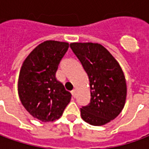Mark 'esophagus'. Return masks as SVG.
<instances>
[{"mask_svg": "<svg viewBox=\"0 0 149 149\" xmlns=\"http://www.w3.org/2000/svg\"><path fill=\"white\" fill-rule=\"evenodd\" d=\"M72 95V97H75V96H76V90H72L71 92Z\"/></svg>", "mask_w": 149, "mask_h": 149, "instance_id": "obj_1", "label": "esophagus"}]
</instances>
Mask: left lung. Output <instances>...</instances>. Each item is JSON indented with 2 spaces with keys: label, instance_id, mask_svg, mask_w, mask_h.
<instances>
[{
  "label": "left lung",
  "instance_id": "obj_1",
  "mask_svg": "<svg viewBox=\"0 0 149 149\" xmlns=\"http://www.w3.org/2000/svg\"><path fill=\"white\" fill-rule=\"evenodd\" d=\"M70 48L89 79L90 103L81 109V118L94 126L105 125L125 106L127 85L121 67L100 44L71 43Z\"/></svg>",
  "mask_w": 149,
  "mask_h": 149
}]
</instances>
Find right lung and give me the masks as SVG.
<instances>
[{
	"instance_id": "add662e5",
	"label": "right lung",
	"mask_w": 149,
	"mask_h": 149,
	"mask_svg": "<svg viewBox=\"0 0 149 149\" xmlns=\"http://www.w3.org/2000/svg\"><path fill=\"white\" fill-rule=\"evenodd\" d=\"M68 43L46 40L29 53L21 66L18 94L30 115L42 122L54 121L70 102L71 93L56 78Z\"/></svg>"
}]
</instances>
